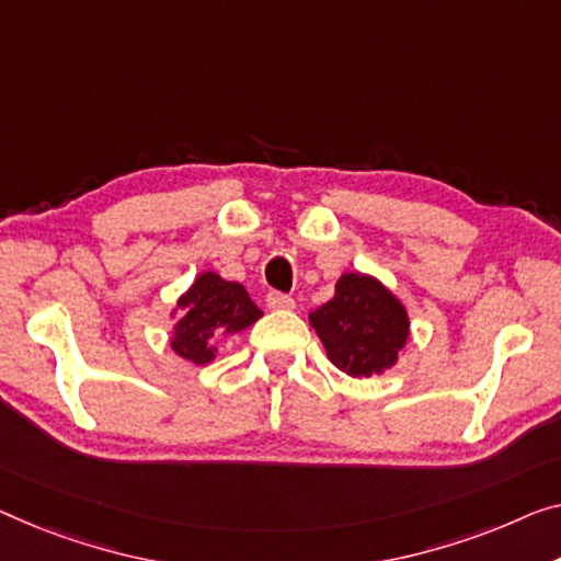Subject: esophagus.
Returning <instances> with one entry per match:
<instances>
[{
    "label": "esophagus",
    "instance_id": "obj_1",
    "mask_svg": "<svg viewBox=\"0 0 561 561\" xmlns=\"http://www.w3.org/2000/svg\"><path fill=\"white\" fill-rule=\"evenodd\" d=\"M266 305H270V309H295V299L289 295H282V291H270L266 295Z\"/></svg>",
    "mask_w": 561,
    "mask_h": 561
}]
</instances>
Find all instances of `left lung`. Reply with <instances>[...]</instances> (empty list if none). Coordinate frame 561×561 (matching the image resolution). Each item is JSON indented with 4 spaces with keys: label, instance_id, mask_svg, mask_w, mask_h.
<instances>
[{
    "label": "left lung",
    "instance_id": "obj_1",
    "mask_svg": "<svg viewBox=\"0 0 561 561\" xmlns=\"http://www.w3.org/2000/svg\"><path fill=\"white\" fill-rule=\"evenodd\" d=\"M328 360L350 378L382 375L398 363L411 337V317L396 291L378 277L345 272L334 297L307 314Z\"/></svg>",
    "mask_w": 561,
    "mask_h": 561
}]
</instances>
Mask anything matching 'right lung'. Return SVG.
Returning a JSON list of instances; mask_svg holds the SVG:
<instances>
[{
	"mask_svg": "<svg viewBox=\"0 0 561 561\" xmlns=\"http://www.w3.org/2000/svg\"><path fill=\"white\" fill-rule=\"evenodd\" d=\"M244 284L224 279L216 272H201L171 309V350L194 365L211 363L219 347L214 337L244 332L262 317Z\"/></svg>",
	"mask_w": 561,
	"mask_h": 561,
	"instance_id": "obj_1",
	"label": "right lung"
}]
</instances>
